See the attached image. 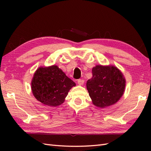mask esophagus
Returning a JSON list of instances; mask_svg holds the SVG:
<instances>
[{
    "label": "esophagus",
    "mask_w": 151,
    "mask_h": 151,
    "mask_svg": "<svg viewBox=\"0 0 151 151\" xmlns=\"http://www.w3.org/2000/svg\"><path fill=\"white\" fill-rule=\"evenodd\" d=\"M77 82H78V85H80V86H82L83 84H84V80H82V79H79V80H78Z\"/></svg>",
    "instance_id": "1"
}]
</instances>
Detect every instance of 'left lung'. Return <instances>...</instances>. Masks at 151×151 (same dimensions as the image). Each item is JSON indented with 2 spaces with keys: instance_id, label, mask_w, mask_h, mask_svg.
I'll return each instance as SVG.
<instances>
[{
  "instance_id": "left-lung-1",
  "label": "left lung",
  "mask_w": 151,
  "mask_h": 151,
  "mask_svg": "<svg viewBox=\"0 0 151 151\" xmlns=\"http://www.w3.org/2000/svg\"><path fill=\"white\" fill-rule=\"evenodd\" d=\"M86 87L93 104L99 108L113 105L123 96L126 81L119 69L113 65H96Z\"/></svg>"
}]
</instances>
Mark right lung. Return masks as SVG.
Returning <instances> with one entry per match:
<instances>
[{
	"label": "right lung",
	"mask_w": 151,
	"mask_h": 151,
	"mask_svg": "<svg viewBox=\"0 0 151 151\" xmlns=\"http://www.w3.org/2000/svg\"><path fill=\"white\" fill-rule=\"evenodd\" d=\"M76 84L57 65L41 67L31 82L32 93L37 101L49 106L63 103L68 92Z\"/></svg>",
	"instance_id": "add662e5"
}]
</instances>
